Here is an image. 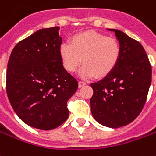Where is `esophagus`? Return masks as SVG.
<instances>
[{
  "instance_id": "34e87169",
  "label": "esophagus",
  "mask_w": 156,
  "mask_h": 156,
  "mask_svg": "<svg viewBox=\"0 0 156 156\" xmlns=\"http://www.w3.org/2000/svg\"><path fill=\"white\" fill-rule=\"evenodd\" d=\"M84 85H86V83L83 82V81H79L78 82V87L79 88H82V87H83Z\"/></svg>"
}]
</instances>
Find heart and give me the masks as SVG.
Instances as JSON below:
<instances>
[{
    "mask_svg": "<svg viewBox=\"0 0 156 156\" xmlns=\"http://www.w3.org/2000/svg\"><path fill=\"white\" fill-rule=\"evenodd\" d=\"M60 56L69 73L76 72L83 62L80 70L82 78H104L119 64L121 46L116 38L88 30L74 35L70 42L61 43Z\"/></svg>",
    "mask_w": 156,
    "mask_h": 156,
    "instance_id": "obj_1",
    "label": "heart"
}]
</instances>
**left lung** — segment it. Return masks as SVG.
I'll return each mask as SVG.
<instances>
[{
	"label": "left lung",
	"mask_w": 156,
	"mask_h": 156,
	"mask_svg": "<svg viewBox=\"0 0 156 156\" xmlns=\"http://www.w3.org/2000/svg\"><path fill=\"white\" fill-rule=\"evenodd\" d=\"M121 46V57L114 70L103 79L92 83L90 107L93 117L111 128L126 126L144 108L151 83L152 69L139 42L116 29Z\"/></svg>",
	"instance_id": "obj_1"
}]
</instances>
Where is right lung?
Listing matches in <instances>:
<instances>
[{
	"label": "right lung",
	"mask_w": 156,
	"mask_h": 156,
	"mask_svg": "<svg viewBox=\"0 0 156 156\" xmlns=\"http://www.w3.org/2000/svg\"><path fill=\"white\" fill-rule=\"evenodd\" d=\"M59 30H39L18 42L7 63L6 87L12 108L26 125L44 131L67 119V101L78 87L60 59Z\"/></svg>",
	"instance_id": "right-lung-1"
}]
</instances>
